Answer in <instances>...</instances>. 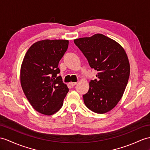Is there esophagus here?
<instances>
[{"mask_svg": "<svg viewBox=\"0 0 150 150\" xmlns=\"http://www.w3.org/2000/svg\"><path fill=\"white\" fill-rule=\"evenodd\" d=\"M69 84H70V85L71 86H74L77 85V83H76V82H71Z\"/></svg>", "mask_w": 150, "mask_h": 150, "instance_id": "34e87169", "label": "esophagus"}]
</instances>
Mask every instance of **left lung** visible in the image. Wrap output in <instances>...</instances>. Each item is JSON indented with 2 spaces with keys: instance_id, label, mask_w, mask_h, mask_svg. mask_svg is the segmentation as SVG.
Instances as JSON below:
<instances>
[{
  "instance_id": "obj_1",
  "label": "left lung",
  "mask_w": 150,
  "mask_h": 150,
  "mask_svg": "<svg viewBox=\"0 0 150 150\" xmlns=\"http://www.w3.org/2000/svg\"><path fill=\"white\" fill-rule=\"evenodd\" d=\"M74 44L86 58L90 67L97 71L83 95L86 106L103 114L114 108L121 99L130 75V64L125 50L114 40L97 34L75 39Z\"/></svg>"
}]
</instances>
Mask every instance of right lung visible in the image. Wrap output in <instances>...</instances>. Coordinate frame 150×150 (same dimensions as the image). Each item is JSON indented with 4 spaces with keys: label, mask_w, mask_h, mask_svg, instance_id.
Listing matches in <instances>:
<instances>
[{
    "label": "right lung",
    "mask_w": 150,
    "mask_h": 150,
    "mask_svg": "<svg viewBox=\"0 0 150 150\" xmlns=\"http://www.w3.org/2000/svg\"><path fill=\"white\" fill-rule=\"evenodd\" d=\"M69 46L67 40H42L28 50L21 67L23 92L35 111L52 115L62 106L69 92L58 67Z\"/></svg>",
    "instance_id": "add662e5"
}]
</instances>
